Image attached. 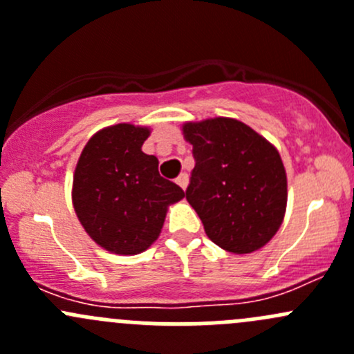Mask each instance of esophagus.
<instances>
[{
    "mask_svg": "<svg viewBox=\"0 0 354 354\" xmlns=\"http://www.w3.org/2000/svg\"><path fill=\"white\" fill-rule=\"evenodd\" d=\"M176 183H178V185H180V187H181V188H183V190H185V188H187V187H188V174H187V173H181V174H180V176H178Z\"/></svg>",
    "mask_w": 354,
    "mask_h": 354,
    "instance_id": "obj_1",
    "label": "esophagus"
}]
</instances>
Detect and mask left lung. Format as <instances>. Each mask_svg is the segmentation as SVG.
Instances as JSON below:
<instances>
[{
  "instance_id": "8db88e82",
  "label": "left lung",
  "mask_w": 354,
  "mask_h": 354,
  "mask_svg": "<svg viewBox=\"0 0 354 354\" xmlns=\"http://www.w3.org/2000/svg\"><path fill=\"white\" fill-rule=\"evenodd\" d=\"M194 145L187 200L207 236L231 253L269 243L284 219L288 180L279 152L262 135L233 118L185 123Z\"/></svg>"
}]
</instances>
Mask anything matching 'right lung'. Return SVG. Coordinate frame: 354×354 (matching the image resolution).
Listing matches in <instances>:
<instances>
[{
  "instance_id": "obj_1",
  "label": "right lung",
  "mask_w": 354,
  "mask_h": 354,
  "mask_svg": "<svg viewBox=\"0 0 354 354\" xmlns=\"http://www.w3.org/2000/svg\"><path fill=\"white\" fill-rule=\"evenodd\" d=\"M151 130L130 123L97 131L73 174L75 212L88 236L118 255H137L159 236L167 207L185 197L159 174L156 156L142 152Z\"/></svg>"
}]
</instances>
